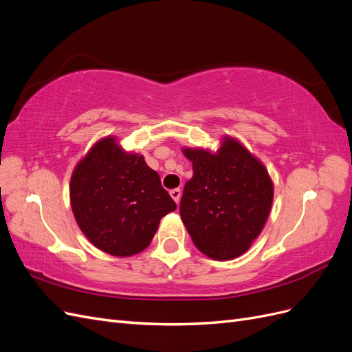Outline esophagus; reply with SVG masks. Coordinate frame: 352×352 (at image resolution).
Instances as JSON below:
<instances>
[{"label": "esophagus", "instance_id": "34e87169", "mask_svg": "<svg viewBox=\"0 0 352 352\" xmlns=\"http://www.w3.org/2000/svg\"><path fill=\"white\" fill-rule=\"evenodd\" d=\"M170 197H172V198L175 199L176 204H179V202H180V197H182V190H180L179 188L172 189V190H170Z\"/></svg>", "mask_w": 352, "mask_h": 352}]
</instances>
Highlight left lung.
I'll list each match as a JSON object with an SVG mask.
<instances>
[{
    "mask_svg": "<svg viewBox=\"0 0 352 352\" xmlns=\"http://www.w3.org/2000/svg\"><path fill=\"white\" fill-rule=\"evenodd\" d=\"M192 163L180 217L195 247L226 261L247 252L269 219L273 182L267 168L236 138H221L217 151L182 148Z\"/></svg>",
    "mask_w": 352,
    "mask_h": 352,
    "instance_id": "left-lung-1",
    "label": "left lung"
}]
</instances>
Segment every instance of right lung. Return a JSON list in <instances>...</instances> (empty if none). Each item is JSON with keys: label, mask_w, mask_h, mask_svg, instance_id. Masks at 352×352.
Here are the masks:
<instances>
[{"label": "right lung", "mask_w": 352, "mask_h": 352, "mask_svg": "<svg viewBox=\"0 0 352 352\" xmlns=\"http://www.w3.org/2000/svg\"><path fill=\"white\" fill-rule=\"evenodd\" d=\"M70 206L83 235L114 257L144 251L162 217L176 210L144 155L124 151L111 135L95 142L74 167Z\"/></svg>", "instance_id": "obj_1"}]
</instances>
